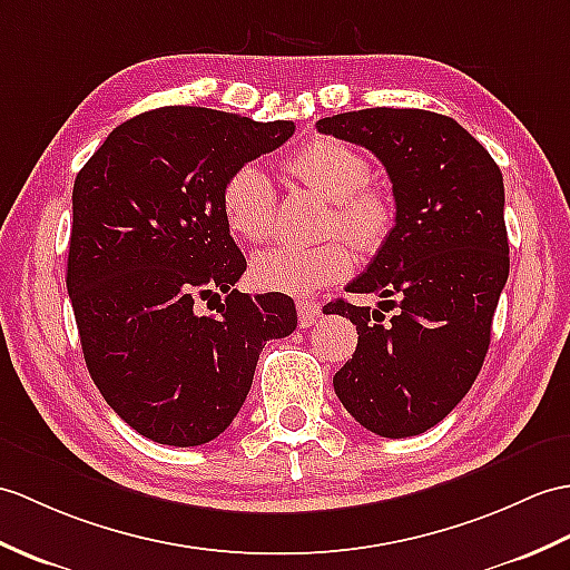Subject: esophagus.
Returning a JSON list of instances; mask_svg holds the SVG:
<instances>
[{
  "instance_id": "obj_1",
  "label": "esophagus",
  "mask_w": 570,
  "mask_h": 570,
  "mask_svg": "<svg viewBox=\"0 0 570 570\" xmlns=\"http://www.w3.org/2000/svg\"><path fill=\"white\" fill-rule=\"evenodd\" d=\"M296 311H298V323L301 327L313 325V321L321 315V303L308 301V298H298L296 301Z\"/></svg>"
}]
</instances>
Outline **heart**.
Here are the masks:
<instances>
[{
    "instance_id": "b5f03b06",
    "label": "heart",
    "mask_w": 570,
    "mask_h": 570,
    "mask_svg": "<svg viewBox=\"0 0 570 570\" xmlns=\"http://www.w3.org/2000/svg\"><path fill=\"white\" fill-rule=\"evenodd\" d=\"M286 167L301 184L330 198L327 230L345 233L364 253H376L389 240L395 223L393 198L366 184L372 167L360 150L333 138H313L291 153ZM220 208L235 237L267 240L276 218V189L267 171L257 163L235 167L223 181ZM350 272L352 253L340 237L321 245L269 247L249 262V279L259 291L286 296L315 294Z\"/></svg>"
}]
</instances>
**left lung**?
Here are the masks:
<instances>
[{"instance_id": "left-lung-1", "label": "left lung", "mask_w": 570, "mask_h": 570, "mask_svg": "<svg viewBox=\"0 0 570 570\" xmlns=\"http://www.w3.org/2000/svg\"><path fill=\"white\" fill-rule=\"evenodd\" d=\"M317 134L372 150L386 167L395 225L350 294H374L395 315L333 301L356 325V350L335 393L362 428L389 440L434 428L479 376L508 282L500 167L454 118L422 109L347 111Z\"/></svg>"}]
</instances>
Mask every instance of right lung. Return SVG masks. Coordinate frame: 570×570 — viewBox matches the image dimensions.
<instances>
[{"label": "right lung", "instance_id": "right-lung-1", "mask_svg": "<svg viewBox=\"0 0 570 570\" xmlns=\"http://www.w3.org/2000/svg\"><path fill=\"white\" fill-rule=\"evenodd\" d=\"M294 130L163 106L114 128L75 179L68 294L85 362L114 413L157 444L216 440L267 340L296 330L294 298L233 288L247 262L220 208L230 171ZM214 297L217 313L198 314Z\"/></svg>", "mask_w": 570, "mask_h": 570}]
</instances>
